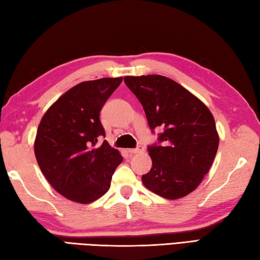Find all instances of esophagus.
I'll use <instances>...</instances> for the list:
<instances>
[{
	"instance_id": "obj_1",
	"label": "esophagus",
	"mask_w": 260,
	"mask_h": 260,
	"mask_svg": "<svg viewBox=\"0 0 260 260\" xmlns=\"http://www.w3.org/2000/svg\"><path fill=\"white\" fill-rule=\"evenodd\" d=\"M141 151H144V147L142 146H138L137 148H135V149H128V152L129 153H139V152H141Z\"/></svg>"
}]
</instances>
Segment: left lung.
<instances>
[{
	"instance_id": "obj_1",
	"label": "left lung",
	"mask_w": 260,
	"mask_h": 260,
	"mask_svg": "<svg viewBox=\"0 0 260 260\" xmlns=\"http://www.w3.org/2000/svg\"><path fill=\"white\" fill-rule=\"evenodd\" d=\"M140 101L148 124L161 145L148 147L152 167L142 184L159 197H186L203 181L219 148L215 121L208 107L186 88L161 75L125 76Z\"/></svg>"
}]
</instances>
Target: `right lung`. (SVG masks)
<instances>
[{
    "instance_id": "add662e5",
    "label": "right lung",
    "mask_w": 260,
    "mask_h": 260,
    "mask_svg": "<svg viewBox=\"0 0 260 260\" xmlns=\"http://www.w3.org/2000/svg\"><path fill=\"white\" fill-rule=\"evenodd\" d=\"M122 77L77 84L42 116L35 140L37 162L47 181L73 202L87 204L108 192L112 175L123 160L107 140L100 121L104 103Z\"/></svg>"
}]
</instances>
